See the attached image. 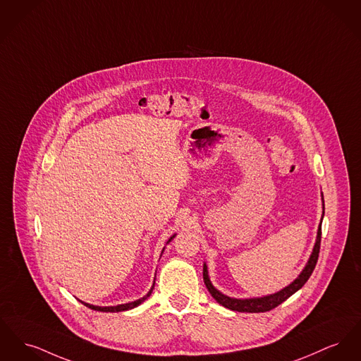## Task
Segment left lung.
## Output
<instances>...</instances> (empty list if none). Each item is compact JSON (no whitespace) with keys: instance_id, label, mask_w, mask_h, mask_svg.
Masks as SVG:
<instances>
[{"instance_id":"left-lung-1","label":"left lung","mask_w":361,"mask_h":361,"mask_svg":"<svg viewBox=\"0 0 361 361\" xmlns=\"http://www.w3.org/2000/svg\"><path fill=\"white\" fill-rule=\"evenodd\" d=\"M324 209V206H323ZM324 214V212H323ZM320 240H322V224L319 225L318 237H317V243L314 247L312 255L308 260V264L305 266V269L302 270V273L295 279L289 286H286L285 289H282L281 292L270 295V296L260 297V298H231V297L224 296L221 292H218L210 282L209 274H207V267L206 264L203 266V279L206 283V288L209 289L210 295H212L221 305L232 310V311H238V312H267L273 308L278 307L281 302H283L286 298L292 296L293 293H296L300 288L304 286V283L308 281V278L312 274L317 262H318L319 251H320Z\"/></svg>"}]
</instances>
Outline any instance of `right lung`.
<instances>
[{"label":"right lung","mask_w":361,"mask_h":361,"mask_svg":"<svg viewBox=\"0 0 361 361\" xmlns=\"http://www.w3.org/2000/svg\"><path fill=\"white\" fill-rule=\"evenodd\" d=\"M173 237H174V235H173ZM173 237H170V240H171ZM152 289H154V285H152L151 290H149L146 296L142 297V298H139V300H136V301H132V302H128V304H121V305H116V307H95V305H90V304H87V302H83V304H85V307L94 310V311H101V312H120V311H127V310H132V308L137 307L139 304H142L147 297H149Z\"/></svg>","instance_id":"right-lung-1"}]
</instances>
